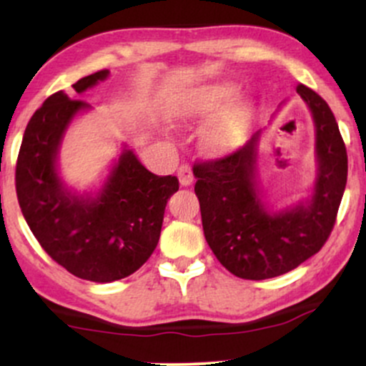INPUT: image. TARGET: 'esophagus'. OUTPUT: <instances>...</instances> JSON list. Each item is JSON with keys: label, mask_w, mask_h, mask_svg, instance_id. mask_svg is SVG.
Returning <instances> with one entry per match:
<instances>
[{"label": "esophagus", "mask_w": 366, "mask_h": 366, "mask_svg": "<svg viewBox=\"0 0 366 366\" xmlns=\"http://www.w3.org/2000/svg\"><path fill=\"white\" fill-rule=\"evenodd\" d=\"M177 175H179V180L182 186H191L192 180H194V175H192V170L189 165H180Z\"/></svg>", "instance_id": "obj_1"}]
</instances>
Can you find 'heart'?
I'll use <instances>...</instances> for the list:
<instances>
[{
	"label": "heart",
	"mask_w": 366,
	"mask_h": 366,
	"mask_svg": "<svg viewBox=\"0 0 366 366\" xmlns=\"http://www.w3.org/2000/svg\"><path fill=\"white\" fill-rule=\"evenodd\" d=\"M237 96V86L232 82H212L192 87L179 96L172 104L170 113L174 119L189 122L203 120L222 112ZM251 107L239 103L227 108L204 130L203 144L209 153H225L237 144L244 134Z\"/></svg>",
	"instance_id": "obj_1"
}]
</instances>
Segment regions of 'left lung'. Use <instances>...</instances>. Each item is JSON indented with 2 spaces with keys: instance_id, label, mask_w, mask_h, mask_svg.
Wrapping results in <instances>:
<instances>
[{
  "instance_id": "1",
  "label": "left lung",
  "mask_w": 366,
  "mask_h": 366,
  "mask_svg": "<svg viewBox=\"0 0 366 366\" xmlns=\"http://www.w3.org/2000/svg\"><path fill=\"white\" fill-rule=\"evenodd\" d=\"M317 130L318 174L308 203L274 213L264 208L256 186L258 139L234 153L192 167L204 237L230 274L263 280L287 274L322 249L334 229L347 180V153L325 99L297 84Z\"/></svg>"
}]
</instances>
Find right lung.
<instances>
[{"instance_id":"add662e5","label":"right lung","mask_w":366,"mask_h":366,"mask_svg":"<svg viewBox=\"0 0 366 366\" xmlns=\"http://www.w3.org/2000/svg\"><path fill=\"white\" fill-rule=\"evenodd\" d=\"M108 74L82 77L74 91L81 94ZM87 108L58 91L36 110L16 158L15 187L25 222L46 253L79 279L104 284L139 270L153 253L179 179L151 174L124 149L98 194H72L58 177L56 154L69 124Z\"/></svg>"}]
</instances>
